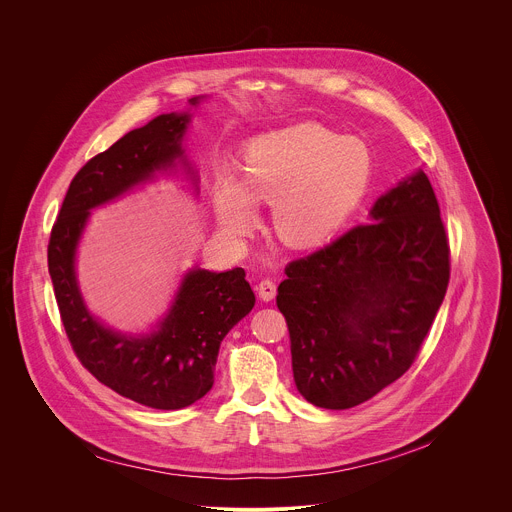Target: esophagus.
Returning a JSON list of instances; mask_svg holds the SVG:
<instances>
[{"label":"esophagus","mask_w":512,"mask_h":512,"mask_svg":"<svg viewBox=\"0 0 512 512\" xmlns=\"http://www.w3.org/2000/svg\"><path fill=\"white\" fill-rule=\"evenodd\" d=\"M257 291H259V298L263 302H271L275 298V294H277V283L271 277H265V279L259 281Z\"/></svg>","instance_id":"esophagus-1"}]
</instances>
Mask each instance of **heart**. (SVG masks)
I'll list each match as a JSON object with an SVG mask.
<instances>
[{
  "label": "heart",
  "instance_id": "b5f03b06",
  "mask_svg": "<svg viewBox=\"0 0 512 512\" xmlns=\"http://www.w3.org/2000/svg\"><path fill=\"white\" fill-rule=\"evenodd\" d=\"M373 154L360 139L320 123H298L253 139L237 176L218 170L212 204L231 237L255 227V204L271 202V227L281 243L310 249L338 233L367 194Z\"/></svg>",
  "mask_w": 512,
  "mask_h": 512
}]
</instances>
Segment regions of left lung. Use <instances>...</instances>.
I'll return each instance as SVG.
<instances>
[{"mask_svg": "<svg viewBox=\"0 0 512 512\" xmlns=\"http://www.w3.org/2000/svg\"><path fill=\"white\" fill-rule=\"evenodd\" d=\"M277 308L298 391L316 407L350 409L413 364L450 281V245L423 170L383 194L371 223L291 261Z\"/></svg>", "mask_w": 512, "mask_h": 512, "instance_id": "1", "label": "left lung"}]
</instances>
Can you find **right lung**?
<instances>
[{"label":"right lung","instance_id":"add662e5","mask_svg":"<svg viewBox=\"0 0 512 512\" xmlns=\"http://www.w3.org/2000/svg\"><path fill=\"white\" fill-rule=\"evenodd\" d=\"M198 103L200 97L190 99V105ZM188 121V113L160 115L91 158L72 178L48 243L54 298L77 358L115 393L154 409L188 407L212 389L223 338L255 306L245 269L188 271L160 328L127 336L89 314L75 275V251L91 208L184 160L180 141Z\"/></svg>","mask_w":512,"mask_h":512}]
</instances>
